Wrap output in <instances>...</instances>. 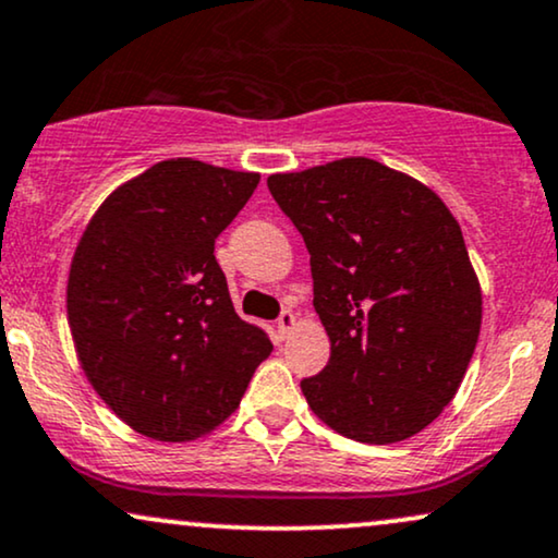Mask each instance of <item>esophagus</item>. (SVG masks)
Returning <instances> with one entry per match:
<instances>
[{
  "mask_svg": "<svg viewBox=\"0 0 558 558\" xmlns=\"http://www.w3.org/2000/svg\"><path fill=\"white\" fill-rule=\"evenodd\" d=\"M293 327H295V314L291 312V308H286V312L278 316V335L286 337Z\"/></svg>",
  "mask_w": 558,
  "mask_h": 558,
  "instance_id": "1",
  "label": "esophagus"
}]
</instances>
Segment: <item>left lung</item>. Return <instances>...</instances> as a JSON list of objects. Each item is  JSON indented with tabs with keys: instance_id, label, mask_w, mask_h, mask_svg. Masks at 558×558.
Masks as SVG:
<instances>
[{
	"instance_id": "1",
	"label": "left lung",
	"mask_w": 558,
	"mask_h": 558,
	"mask_svg": "<svg viewBox=\"0 0 558 558\" xmlns=\"http://www.w3.org/2000/svg\"><path fill=\"white\" fill-rule=\"evenodd\" d=\"M312 255L331 352L301 380L308 407L352 440L417 435L450 404L482 329V288L461 227L427 185L348 157L270 174Z\"/></svg>"
}]
</instances>
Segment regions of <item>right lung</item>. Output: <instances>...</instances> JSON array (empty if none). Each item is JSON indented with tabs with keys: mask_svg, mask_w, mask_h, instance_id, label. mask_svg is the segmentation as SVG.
Returning a JSON list of instances; mask_svg holds the SVG:
<instances>
[{
	"mask_svg": "<svg viewBox=\"0 0 558 558\" xmlns=\"http://www.w3.org/2000/svg\"><path fill=\"white\" fill-rule=\"evenodd\" d=\"M259 182L195 159H167L97 208L66 286L74 348L92 389L136 433L185 442L221 425L270 337L239 319L218 234Z\"/></svg>",
	"mask_w": 558,
	"mask_h": 558,
	"instance_id": "add662e5",
	"label": "right lung"
}]
</instances>
